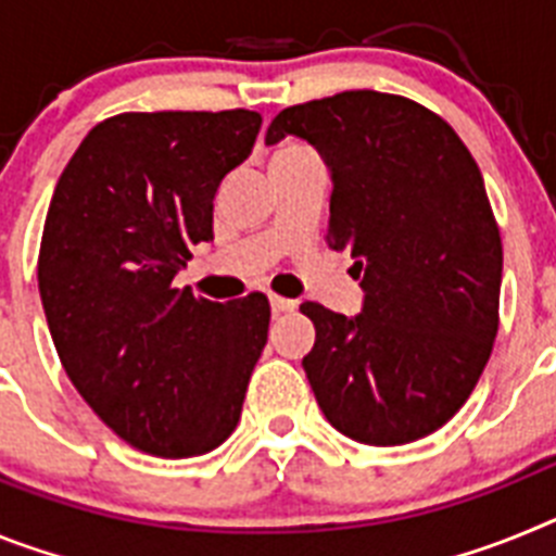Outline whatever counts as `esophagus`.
I'll list each match as a JSON object with an SVG mask.
<instances>
[{
  "label": "esophagus",
  "mask_w": 556,
  "mask_h": 556,
  "mask_svg": "<svg viewBox=\"0 0 556 556\" xmlns=\"http://www.w3.org/2000/svg\"><path fill=\"white\" fill-rule=\"evenodd\" d=\"M269 308H273V314H289L298 308V303L294 301H287V298H278V294H273L269 298Z\"/></svg>",
  "instance_id": "34e87169"
}]
</instances>
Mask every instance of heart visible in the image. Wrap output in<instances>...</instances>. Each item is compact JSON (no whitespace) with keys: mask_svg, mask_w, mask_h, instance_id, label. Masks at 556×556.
<instances>
[{"mask_svg":"<svg viewBox=\"0 0 556 556\" xmlns=\"http://www.w3.org/2000/svg\"><path fill=\"white\" fill-rule=\"evenodd\" d=\"M314 155L312 147L301 144V141H283V144L275 147L273 152V164H283V161H298Z\"/></svg>","mask_w":556,"mask_h":556,"instance_id":"1","label":"heart"}]
</instances>
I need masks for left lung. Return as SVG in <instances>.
<instances>
[{
  "instance_id": "1",
  "label": "left lung",
  "mask_w": 556,
  "mask_h": 556,
  "mask_svg": "<svg viewBox=\"0 0 556 556\" xmlns=\"http://www.w3.org/2000/svg\"><path fill=\"white\" fill-rule=\"evenodd\" d=\"M287 136L331 169L326 242L365 289L356 317L301 306L314 397L356 443H415L468 401L498 333L504 250L479 166L448 122L381 91L283 108L267 144Z\"/></svg>"
}]
</instances>
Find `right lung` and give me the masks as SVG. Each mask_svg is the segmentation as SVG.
Segmentation results:
<instances>
[{
  "label": "right lung",
  "mask_w": 556,
  "mask_h": 556,
  "mask_svg": "<svg viewBox=\"0 0 556 556\" xmlns=\"http://www.w3.org/2000/svg\"><path fill=\"white\" fill-rule=\"evenodd\" d=\"M255 111L119 113L91 127L55 186L38 292L72 384L132 448L214 451L239 424L269 301L172 287L214 239V194L250 155Z\"/></svg>",
  "instance_id": "1"
}]
</instances>
